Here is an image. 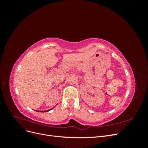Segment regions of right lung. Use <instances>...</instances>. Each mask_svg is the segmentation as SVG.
Here are the masks:
<instances>
[{"label":"right lung","mask_w":148,"mask_h":148,"mask_svg":"<svg viewBox=\"0 0 148 148\" xmlns=\"http://www.w3.org/2000/svg\"><path fill=\"white\" fill-rule=\"evenodd\" d=\"M51 109H49V110H45V111H41V110H36V111H37V112H48V111H49Z\"/></svg>","instance_id":"add662e5"}]
</instances>
